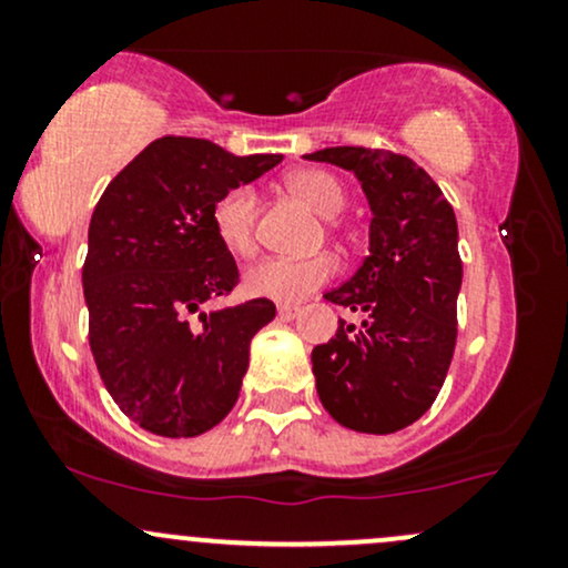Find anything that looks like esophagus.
<instances>
[{
  "label": "esophagus",
  "instance_id": "esophagus-1",
  "mask_svg": "<svg viewBox=\"0 0 568 568\" xmlns=\"http://www.w3.org/2000/svg\"><path fill=\"white\" fill-rule=\"evenodd\" d=\"M298 312H302V306H296V304H277V317H280V321H293V317H296Z\"/></svg>",
  "mask_w": 568,
  "mask_h": 568
}]
</instances>
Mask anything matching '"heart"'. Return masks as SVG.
I'll return each instance as SVG.
<instances>
[{"label": "heart", "mask_w": 568, "mask_h": 568, "mask_svg": "<svg viewBox=\"0 0 568 568\" xmlns=\"http://www.w3.org/2000/svg\"><path fill=\"white\" fill-rule=\"evenodd\" d=\"M288 189L298 200H304L312 211L321 213L323 219H334L347 205V194L325 171H296L288 175ZM256 216H258V197L256 189L240 184L226 189L211 207V226L213 234L226 251L234 256H251L256 251ZM338 272V262L328 253L310 258H283L270 256L262 258L245 272V291L251 296L272 298V302H302V298L323 288L328 280H334Z\"/></svg>", "instance_id": "heart-1"}]
</instances>
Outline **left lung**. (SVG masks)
Segmentation results:
<instances>
[{
	"label": "left lung",
	"mask_w": 568,
	"mask_h": 568,
	"mask_svg": "<svg viewBox=\"0 0 568 568\" xmlns=\"http://www.w3.org/2000/svg\"><path fill=\"white\" fill-rule=\"evenodd\" d=\"M306 160L355 173L374 213L361 270L325 293L363 325L338 321L336 336L312 349L317 395L338 425L397 433L433 406L452 366L462 288L454 207L403 154L331 146Z\"/></svg>",
	"instance_id": "8db88e82"
}]
</instances>
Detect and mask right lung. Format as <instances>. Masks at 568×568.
Instances as JSON below:
<instances>
[{"mask_svg": "<svg viewBox=\"0 0 568 568\" xmlns=\"http://www.w3.org/2000/svg\"><path fill=\"white\" fill-rule=\"evenodd\" d=\"M280 160L165 135L98 200L82 266L90 349L116 406L149 433L194 438L237 403L251 338L275 317V304L251 298L202 310L240 283L232 253L213 234L211 207Z\"/></svg>", "mask_w": 568, "mask_h": 568, "instance_id": "right-lung-1", "label": "right lung"}]
</instances>
